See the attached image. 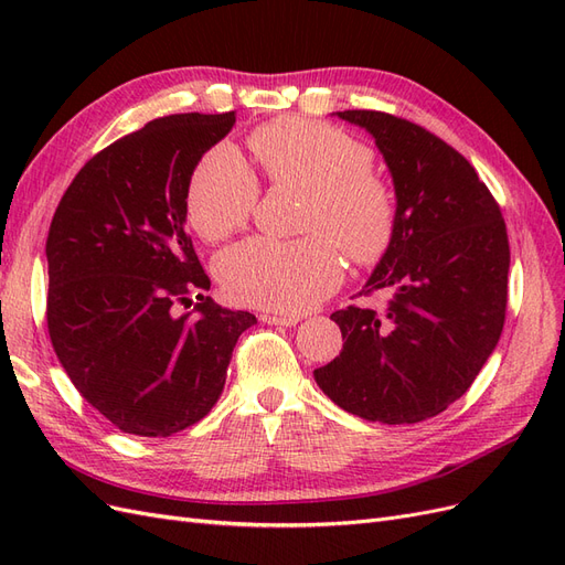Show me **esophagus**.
I'll use <instances>...</instances> for the list:
<instances>
[{
    "label": "esophagus",
    "instance_id": "esophagus-1",
    "mask_svg": "<svg viewBox=\"0 0 565 565\" xmlns=\"http://www.w3.org/2000/svg\"><path fill=\"white\" fill-rule=\"evenodd\" d=\"M268 324H282V328H292L299 322V316H278V313H262L259 316Z\"/></svg>",
    "mask_w": 565,
    "mask_h": 565
}]
</instances>
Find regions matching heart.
<instances>
[{
  "instance_id": "obj_1",
  "label": "heart",
  "mask_w": 565,
  "mask_h": 565,
  "mask_svg": "<svg viewBox=\"0 0 565 565\" xmlns=\"http://www.w3.org/2000/svg\"><path fill=\"white\" fill-rule=\"evenodd\" d=\"M256 162L276 188L306 191L299 241L249 237L216 259L231 299L280 313H301L344 280V259L380 262L398 228V198L372 169L374 152L351 134L309 119L282 117L249 139ZM259 200V181L237 152L218 143L204 152L185 191L193 228L221 241L243 228Z\"/></svg>"
}]
</instances>
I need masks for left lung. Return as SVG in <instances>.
<instances>
[{"label":"left lung","instance_id":"8db88e82","mask_svg":"<svg viewBox=\"0 0 565 565\" xmlns=\"http://www.w3.org/2000/svg\"><path fill=\"white\" fill-rule=\"evenodd\" d=\"M372 134L398 198V228L365 282L382 309L330 318L344 349L313 377L351 415L382 424L436 417L461 398L504 328L509 237L465 156L409 119L337 113Z\"/></svg>","mask_w":565,"mask_h":565}]
</instances>
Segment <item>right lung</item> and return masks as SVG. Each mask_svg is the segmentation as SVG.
Wrapping results in <instances>:
<instances>
[{"label":"right lung","mask_w":565,"mask_h":565,"mask_svg":"<svg viewBox=\"0 0 565 565\" xmlns=\"http://www.w3.org/2000/svg\"><path fill=\"white\" fill-rule=\"evenodd\" d=\"M235 113L152 119L84 164L46 237L49 337L67 377L119 431L172 436L210 413L256 318L221 309L185 233V191ZM198 294L192 315L179 302Z\"/></svg>","instance_id":"obj_1"}]
</instances>
